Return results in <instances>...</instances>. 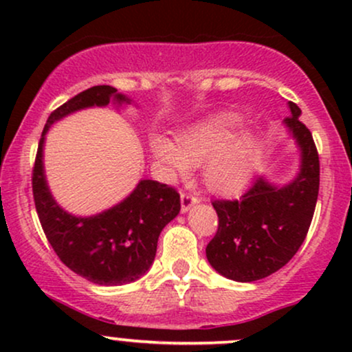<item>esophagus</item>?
<instances>
[{"label":"esophagus","instance_id":"obj_1","mask_svg":"<svg viewBox=\"0 0 352 352\" xmlns=\"http://www.w3.org/2000/svg\"><path fill=\"white\" fill-rule=\"evenodd\" d=\"M199 201H200V197L197 195V193H182V197H180L182 213L188 212V210L192 208L195 204H199Z\"/></svg>","mask_w":352,"mask_h":352}]
</instances>
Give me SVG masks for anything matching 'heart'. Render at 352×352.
<instances>
[{
  "mask_svg": "<svg viewBox=\"0 0 352 352\" xmlns=\"http://www.w3.org/2000/svg\"><path fill=\"white\" fill-rule=\"evenodd\" d=\"M240 117L218 114L195 124L179 135V144L155 135L151 152L167 179L187 177L192 165L205 164V182L221 193L238 192L252 180L260 157V145L252 132H236Z\"/></svg>",
  "mask_w": 352,
  "mask_h": 352,
  "instance_id": "obj_1",
  "label": "heart"
}]
</instances>
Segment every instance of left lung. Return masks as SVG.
Instances as JSON below:
<instances>
[{
	"mask_svg": "<svg viewBox=\"0 0 352 352\" xmlns=\"http://www.w3.org/2000/svg\"><path fill=\"white\" fill-rule=\"evenodd\" d=\"M283 120L300 147V172L286 185L263 175L253 180L240 200L212 201L218 215L217 235L207 245V260L221 276L252 283L270 276L296 254L305 241L319 192V157L301 109L288 102Z\"/></svg>",
	"mask_w": 352,
	"mask_h": 352,
	"instance_id": "1",
	"label": "left lung"
}]
</instances>
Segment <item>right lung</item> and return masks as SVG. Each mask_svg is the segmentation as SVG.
<instances>
[{"instance_id":"add662e5","label":"right lung","mask_w":352,"mask_h":352,"mask_svg":"<svg viewBox=\"0 0 352 352\" xmlns=\"http://www.w3.org/2000/svg\"><path fill=\"white\" fill-rule=\"evenodd\" d=\"M131 104L112 86H94L67 100L47 117L33 168L36 212L47 241L67 268L102 286L139 280L148 272L165 225L180 212V195L168 185L140 180L129 197L98 215L76 217L59 207L44 175L43 148L50 127L87 107Z\"/></svg>"}]
</instances>
